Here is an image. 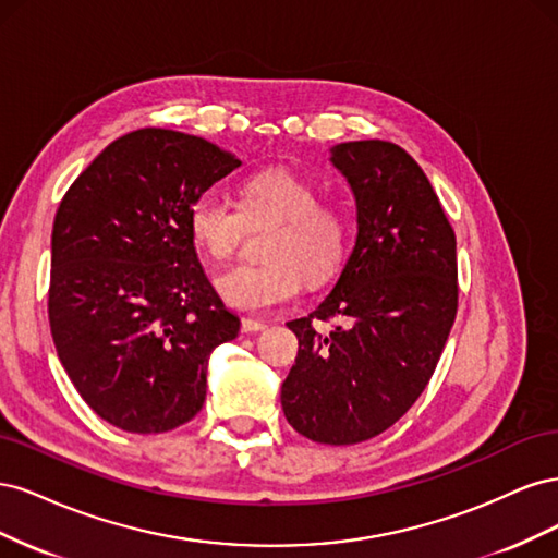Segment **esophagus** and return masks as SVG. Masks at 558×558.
<instances>
[{
  "instance_id": "1",
  "label": "esophagus",
  "mask_w": 558,
  "mask_h": 558,
  "mask_svg": "<svg viewBox=\"0 0 558 558\" xmlns=\"http://www.w3.org/2000/svg\"><path fill=\"white\" fill-rule=\"evenodd\" d=\"M267 326L263 324V320H256V318H242V332L246 335H253V332H260L265 330Z\"/></svg>"
}]
</instances>
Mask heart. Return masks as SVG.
I'll use <instances>...</instances> for the list:
<instances>
[{"mask_svg":"<svg viewBox=\"0 0 558 558\" xmlns=\"http://www.w3.org/2000/svg\"><path fill=\"white\" fill-rule=\"evenodd\" d=\"M246 226L269 223L263 242L265 263H240L216 275L214 286L226 305L263 314L293 300L305 277L326 281L342 267L351 223L344 209L320 205L314 185L300 177L269 170L240 185V205L202 195L189 211L193 244L214 260L230 258Z\"/></svg>","mask_w":558,"mask_h":558,"instance_id":"b5f03b06","label":"heart"}]
</instances>
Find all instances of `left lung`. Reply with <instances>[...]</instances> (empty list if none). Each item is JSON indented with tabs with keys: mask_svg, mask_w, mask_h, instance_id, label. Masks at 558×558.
Listing matches in <instances>:
<instances>
[{
	"mask_svg": "<svg viewBox=\"0 0 558 558\" xmlns=\"http://www.w3.org/2000/svg\"><path fill=\"white\" fill-rule=\"evenodd\" d=\"M330 162L356 202V242L326 300L286 324L298 356L281 408L314 442L356 445L391 428L435 373L459 305L456 234L404 148L342 142ZM312 317L338 326L320 336Z\"/></svg>",
	"mask_w": 558,
	"mask_h": 558,
	"instance_id": "8db88e82",
	"label": "left lung"
}]
</instances>
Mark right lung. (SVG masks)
<instances>
[{
  "label": "right lung",
  "mask_w": 558,
  "mask_h": 558,
  "mask_svg": "<svg viewBox=\"0 0 558 558\" xmlns=\"http://www.w3.org/2000/svg\"><path fill=\"white\" fill-rule=\"evenodd\" d=\"M240 165L202 137L144 128L111 142L60 202L50 332L81 398L116 428L191 421L211 351L240 332L189 232L193 202Z\"/></svg>",
  "instance_id": "1"
}]
</instances>
